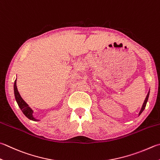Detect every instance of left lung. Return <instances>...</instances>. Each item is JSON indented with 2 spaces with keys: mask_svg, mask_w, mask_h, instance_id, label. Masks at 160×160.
I'll list each match as a JSON object with an SVG mask.
<instances>
[{
  "mask_svg": "<svg viewBox=\"0 0 160 160\" xmlns=\"http://www.w3.org/2000/svg\"><path fill=\"white\" fill-rule=\"evenodd\" d=\"M148 97H149V92L148 93V95H147V96H146V99H145V100H144V102H143V106H142V108H141V111H140V112H139V115L140 114L143 112V111L145 109V108H146V103H147V102H148Z\"/></svg>",
  "mask_w": 160,
  "mask_h": 160,
  "instance_id": "8db88e82",
  "label": "left lung"
}]
</instances>
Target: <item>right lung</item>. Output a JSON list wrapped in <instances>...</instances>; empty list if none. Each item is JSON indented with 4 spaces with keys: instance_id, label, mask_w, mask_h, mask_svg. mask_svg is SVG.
<instances>
[{
    "instance_id": "add662e5",
    "label": "right lung",
    "mask_w": 160,
    "mask_h": 160,
    "mask_svg": "<svg viewBox=\"0 0 160 160\" xmlns=\"http://www.w3.org/2000/svg\"><path fill=\"white\" fill-rule=\"evenodd\" d=\"M16 81H17V79L14 81V92L15 99H16V101L17 102V104H18V105H19V107L21 108V110L22 111V112L23 113L24 115H25L30 120H34V121H36L37 120L34 118H33V116H32V109L28 107V105L26 104V102L23 100L22 98L21 97L19 92L17 90Z\"/></svg>"
}]
</instances>
